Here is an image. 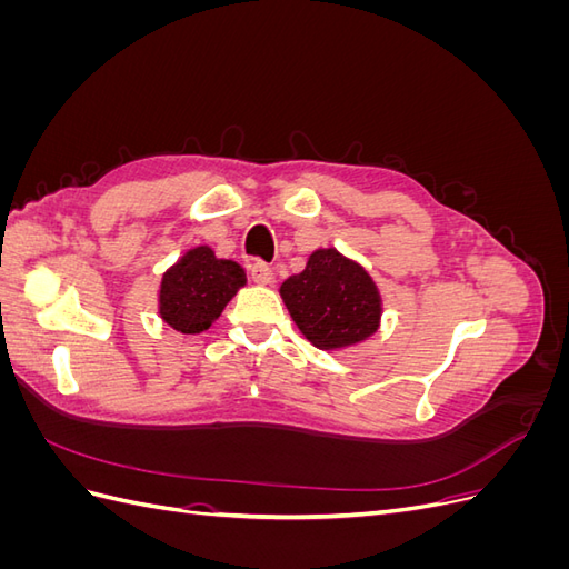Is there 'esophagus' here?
Returning <instances> with one entry per match:
<instances>
[{
    "mask_svg": "<svg viewBox=\"0 0 569 569\" xmlns=\"http://www.w3.org/2000/svg\"><path fill=\"white\" fill-rule=\"evenodd\" d=\"M249 270H251V280H253L256 284H272V282H274L272 268H270L268 263H263V261H256Z\"/></svg>",
    "mask_w": 569,
    "mask_h": 569,
    "instance_id": "34e87169",
    "label": "esophagus"
}]
</instances>
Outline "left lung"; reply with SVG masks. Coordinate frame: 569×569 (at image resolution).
<instances>
[{
    "instance_id": "obj_1",
    "label": "left lung",
    "mask_w": 569,
    "mask_h": 569,
    "mask_svg": "<svg viewBox=\"0 0 569 569\" xmlns=\"http://www.w3.org/2000/svg\"><path fill=\"white\" fill-rule=\"evenodd\" d=\"M280 297L301 335L318 349H347L372 337L382 297L363 266L337 249H318L303 272L282 282Z\"/></svg>"
}]
</instances>
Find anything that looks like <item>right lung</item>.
<instances>
[{
  "instance_id": "add662e5",
  "label": "right lung",
  "mask_w": 569,
  "mask_h": 569,
  "mask_svg": "<svg viewBox=\"0 0 569 569\" xmlns=\"http://www.w3.org/2000/svg\"><path fill=\"white\" fill-rule=\"evenodd\" d=\"M244 284L247 272L242 266L216 258L211 247H194L166 270L159 289V313L173 330L199 335L209 330Z\"/></svg>"
}]
</instances>
